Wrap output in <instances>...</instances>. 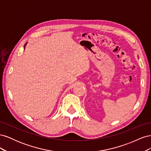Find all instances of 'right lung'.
<instances>
[{
	"label": "right lung",
	"mask_w": 151,
	"mask_h": 151,
	"mask_svg": "<svg viewBox=\"0 0 151 151\" xmlns=\"http://www.w3.org/2000/svg\"><path fill=\"white\" fill-rule=\"evenodd\" d=\"M26 44L24 45V48H25V46H26Z\"/></svg>",
	"instance_id": "obj_1"
}]
</instances>
